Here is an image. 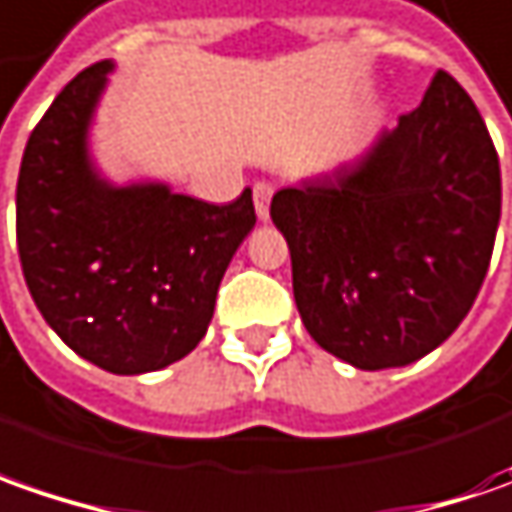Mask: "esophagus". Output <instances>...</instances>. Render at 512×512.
<instances>
[{
    "mask_svg": "<svg viewBox=\"0 0 512 512\" xmlns=\"http://www.w3.org/2000/svg\"><path fill=\"white\" fill-rule=\"evenodd\" d=\"M252 195H255L257 218H260V221H269V203H272L274 186L266 184V181H260V184H255V189H252Z\"/></svg>",
    "mask_w": 512,
    "mask_h": 512,
    "instance_id": "34e87169",
    "label": "esophagus"
}]
</instances>
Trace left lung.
Instances as JSON below:
<instances>
[{"label":"left lung","instance_id":"1","mask_svg":"<svg viewBox=\"0 0 512 512\" xmlns=\"http://www.w3.org/2000/svg\"><path fill=\"white\" fill-rule=\"evenodd\" d=\"M499 218V155L445 70L357 164L272 198L303 326L362 371L411 365L459 328L485 283Z\"/></svg>","mask_w":512,"mask_h":512}]
</instances>
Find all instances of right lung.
<instances>
[{"instance_id":"right-lung-1","label":"right lung","mask_w":512,"mask_h":512,"mask_svg":"<svg viewBox=\"0 0 512 512\" xmlns=\"http://www.w3.org/2000/svg\"><path fill=\"white\" fill-rule=\"evenodd\" d=\"M113 62L64 87L27 138L16 243L47 326L110 374L161 371L201 343L223 272L255 226L252 189L215 206L167 184L115 186L87 135Z\"/></svg>"}]
</instances>
